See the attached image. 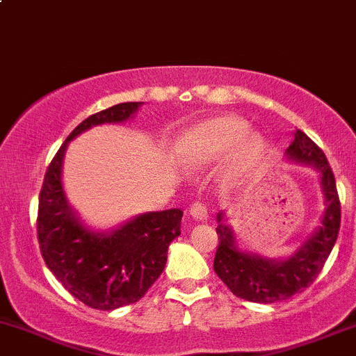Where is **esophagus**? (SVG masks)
Listing matches in <instances>:
<instances>
[{"label": "esophagus", "mask_w": 356, "mask_h": 356, "mask_svg": "<svg viewBox=\"0 0 356 356\" xmlns=\"http://www.w3.org/2000/svg\"><path fill=\"white\" fill-rule=\"evenodd\" d=\"M190 216H192L195 220H200V222H204V220H207L209 212L202 202H193L192 207H190Z\"/></svg>", "instance_id": "34e87169"}]
</instances>
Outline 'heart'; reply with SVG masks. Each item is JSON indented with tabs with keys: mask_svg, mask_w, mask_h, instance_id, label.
<instances>
[{
	"mask_svg": "<svg viewBox=\"0 0 356 356\" xmlns=\"http://www.w3.org/2000/svg\"><path fill=\"white\" fill-rule=\"evenodd\" d=\"M250 124L238 115H217L202 120L181 136L175 147V159L179 166H209L229 149V171L244 173L265 154L266 140L259 132H248Z\"/></svg>",
	"mask_w": 356,
	"mask_h": 356,
	"instance_id": "heart-1",
	"label": "heart"
}]
</instances>
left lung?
<instances>
[{"label": "left lung", "mask_w": 356, "mask_h": 356, "mask_svg": "<svg viewBox=\"0 0 356 356\" xmlns=\"http://www.w3.org/2000/svg\"><path fill=\"white\" fill-rule=\"evenodd\" d=\"M285 158L286 161L307 164L319 175L324 195L323 217L312 234L292 254L273 259L241 250L234 231L225 224L224 212L217 213L219 246L213 258V270L229 290L244 300L273 304L307 289L321 273L338 238L341 207L334 175L324 152L304 132L296 131Z\"/></svg>", "instance_id": "left-lung-1"}]
</instances>
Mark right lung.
<instances>
[{"label":"right lung","mask_w":356,"mask_h":356,"mask_svg":"<svg viewBox=\"0 0 356 356\" xmlns=\"http://www.w3.org/2000/svg\"><path fill=\"white\" fill-rule=\"evenodd\" d=\"M143 102L118 103L88 117L70 134L45 173L39 197L37 236L47 268L60 285L100 311H113L144 297L163 273L168 246L179 236V209L136 216L110 231H95L79 219L63 186L67 144L95 125L122 124Z\"/></svg>","instance_id":"1"}]
</instances>
